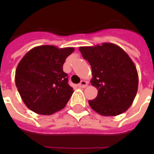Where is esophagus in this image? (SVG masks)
I'll list each match as a JSON object with an SVG mask.
<instances>
[{
	"label": "esophagus",
	"instance_id": "obj_1",
	"mask_svg": "<svg viewBox=\"0 0 154 154\" xmlns=\"http://www.w3.org/2000/svg\"><path fill=\"white\" fill-rule=\"evenodd\" d=\"M87 86V82L86 81H81V82L78 84V87H82V88H84V87H86Z\"/></svg>",
	"mask_w": 154,
	"mask_h": 154
}]
</instances>
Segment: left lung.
<instances>
[{"instance_id": "1", "label": "left lung", "mask_w": 154, "mask_h": 154, "mask_svg": "<svg viewBox=\"0 0 154 154\" xmlns=\"http://www.w3.org/2000/svg\"><path fill=\"white\" fill-rule=\"evenodd\" d=\"M79 50L91 67V83L98 89L97 97L88 101L91 109L105 116L124 113L132 105L139 84L131 58L121 48L109 43Z\"/></svg>"}]
</instances>
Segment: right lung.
Masks as SVG:
<instances>
[{"mask_svg": "<svg viewBox=\"0 0 154 154\" xmlns=\"http://www.w3.org/2000/svg\"><path fill=\"white\" fill-rule=\"evenodd\" d=\"M73 51V48L42 45L22 58L15 71V85L29 110L49 116L65 107L73 91L63 66Z\"/></svg>", "mask_w": 154, "mask_h": 154, "instance_id": "add662e5", "label": "right lung"}]
</instances>
